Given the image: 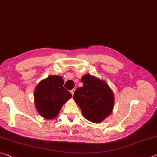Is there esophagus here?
I'll return each mask as SVG.
<instances>
[{"label":"esophagus","mask_w":157,"mask_h":157,"mask_svg":"<svg viewBox=\"0 0 157 157\" xmlns=\"http://www.w3.org/2000/svg\"><path fill=\"white\" fill-rule=\"evenodd\" d=\"M74 92H75V89H72V90L71 91V94H72V96H73Z\"/></svg>","instance_id":"obj_1"}]
</instances>
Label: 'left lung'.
Masks as SVG:
<instances>
[{
	"label": "left lung",
	"instance_id": "1",
	"mask_svg": "<svg viewBox=\"0 0 157 157\" xmlns=\"http://www.w3.org/2000/svg\"><path fill=\"white\" fill-rule=\"evenodd\" d=\"M81 81L83 86L75 91L74 101L84 118L93 123H100L113 112V91L105 81L91 75H84Z\"/></svg>",
	"mask_w": 157,
	"mask_h": 157
}]
</instances>
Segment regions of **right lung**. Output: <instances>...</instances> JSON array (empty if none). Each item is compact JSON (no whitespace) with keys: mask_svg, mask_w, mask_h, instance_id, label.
Here are the masks:
<instances>
[{"mask_svg":"<svg viewBox=\"0 0 157 157\" xmlns=\"http://www.w3.org/2000/svg\"><path fill=\"white\" fill-rule=\"evenodd\" d=\"M63 83L61 76L50 75L40 82L35 89V106L44 119L56 117L63 104L72 97V94L63 88Z\"/></svg>","mask_w":157,"mask_h":157,"instance_id":"add662e5","label":"right lung"}]
</instances>
